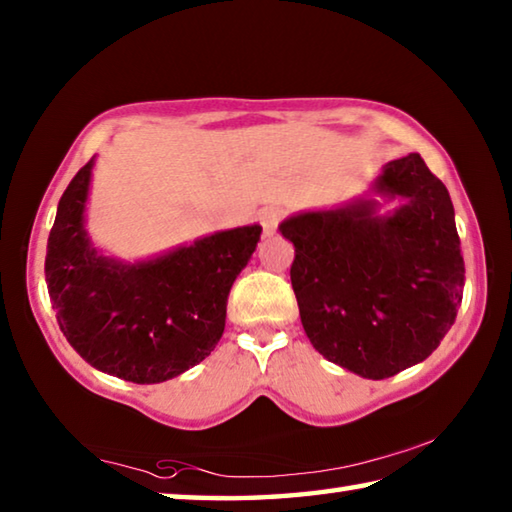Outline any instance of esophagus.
Here are the masks:
<instances>
[{"instance_id": "esophagus-1", "label": "esophagus", "mask_w": 512, "mask_h": 512, "mask_svg": "<svg viewBox=\"0 0 512 512\" xmlns=\"http://www.w3.org/2000/svg\"><path fill=\"white\" fill-rule=\"evenodd\" d=\"M277 221H280V210H275V207H268V210L259 212V223H262V230L266 237L273 235L277 228Z\"/></svg>"}]
</instances>
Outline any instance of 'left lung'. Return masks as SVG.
<instances>
[{"mask_svg": "<svg viewBox=\"0 0 512 512\" xmlns=\"http://www.w3.org/2000/svg\"><path fill=\"white\" fill-rule=\"evenodd\" d=\"M384 202L393 211L380 212ZM291 287L311 345L363 379L429 357L454 325L465 264L447 187L418 153L391 160L368 194L287 216Z\"/></svg>", "mask_w": 512, "mask_h": 512, "instance_id": "obj_1", "label": "left lung"}]
</instances>
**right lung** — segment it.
Segmentation results:
<instances>
[{
  "instance_id": "add662e5",
  "label": "right lung",
  "mask_w": 512,
  "mask_h": 512,
  "mask_svg": "<svg viewBox=\"0 0 512 512\" xmlns=\"http://www.w3.org/2000/svg\"><path fill=\"white\" fill-rule=\"evenodd\" d=\"M94 160L67 185L49 232L51 305L60 332L90 366L133 384H160L216 348L228 293L262 225L214 232L137 262L110 257L85 228Z\"/></svg>"
}]
</instances>
